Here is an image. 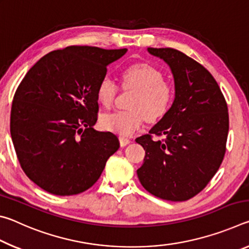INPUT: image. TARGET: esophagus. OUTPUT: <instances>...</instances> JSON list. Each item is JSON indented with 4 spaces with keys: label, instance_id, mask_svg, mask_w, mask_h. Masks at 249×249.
<instances>
[{
    "label": "esophagus",
    "instance_id": "obj_1",
    "mask_svg": "<svg viewBox=\"0 0 249 249\" xmlns=\"http://www.w3.org/2000/svg\"><path fill=\"white\" fill-rule=\"evenodd\" d=\"M129 142H130V140H128V138H126V137H120V144H121L122 147L128 145Z\"/></svg>",
    "mask_w": 249,
    "mask_h": 249
}]
</instances>
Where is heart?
Wrapping results in <instances>:
<instances>
[{
  "label": "heart",
  "mask_w": 249,
  "mask_h": 249,
  "mask_svg": "<svg viewBox=\"0 0 249 249\" xmlns=\"http://www.w3.org/2000/svg\"><path fill=\"white\" fill-rule=\"evenodd\" d=\"M123 86L137 90L130 108L132 111H114L103 114L101 126L108 132L130 136L144 124L145 119L156 121L162 117L174 101V89L163 81V75L155 67L147 64L130 65L122 73ZM117 92L116 83L104 77L96 88V98L104 107H111Z\"/></svg>",
  "instance_id": "heart-1"
}]
</instances>
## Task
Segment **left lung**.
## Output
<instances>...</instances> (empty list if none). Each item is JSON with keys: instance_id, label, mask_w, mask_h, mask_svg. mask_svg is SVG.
I'll return each mask as SVG.
<instances>
[{"instance_id": "8db88e82", "label": "left lung", "mask_w": 249, "mask_h": 249, "mask_svg": "<svg viewBox=\"0 0 249 249\" xmlns=\"http://www.w3.org/2000/svg\"><path fill=\"white\" fill-rule=\"evenodd\" d=\"M147 52L169 66L175 100L149 134L135 140L145 149L137 176L155 196L185 201L203 190L224 158L227 104L215 79L199 62L172 48ZM151 134H165L166 140H153Z\"/></svg>"}]
</instances>
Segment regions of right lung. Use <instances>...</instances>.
I'll return each instance as SVG.
<instances>
[{"instance_id": "add662e5", "label": "right lung", "mask_w": 249, "mask_h": 249, "mask_svg": "<svg viewBox=\"0 0 249 249\" xmlns=\"http://www.w3.org/2000/svg\"><path fill=\"white\" fill-rule=\"evenodd\" d=\"M127 49L70 46L40 58L15 92L11 136L20 167L52 195L91 188L120 148L111 132H99L96 88L107 67Z\"/></svg>"}]
</instances>
